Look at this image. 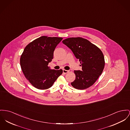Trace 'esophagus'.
<instances>
[{
  "label": "esophagus",
  "instance_id": "34e87169",
  "mask_svg": "<svg viewBox=\"0 0 130 130\" xmlns=\"http://www.w3.org/2000/svg\"><path fill=\"white\" fill-rule=\"evenodd\" d=\"M62 71H63V73H64V74H66V73H68V72H69V70H65V69H63Z\"/></svg>",
  "mask_w": 130,
  "mask_h": 130
}]
</instances>
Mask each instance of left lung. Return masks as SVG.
<instances>
[{"label":"left lung","instance_id":"8db88e82","mask_svg":"<svg viewBox=\"0 0 130 130\" xmlns=\"http://www.w3.org/2000/svg\"><path fill=\"white\" fill-rule=\"evenodd\" d=\"M62 43L68 46L79 59L81 70H74L75 80L71 83L74 88L83 90L93 85L101 75L105 62L101 50L89 40L81 37H72L63 40Z\"/></svg>","mask_w":130,"mask_h":130}]
</instances>
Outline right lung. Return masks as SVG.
<instances>
[{
    "label": "right lung",
    "mask_w": 130,
    "mask_h": 130,
    "mask_svg": "<svg viewBox=\"0 0 130 130\" xmlns=\"http://www.w3.org/2000/svg\"><path fill=\"white\" fill-rule=\"evenodd\" d=\"M62 39L43 36L28 44L24 50L20 59L21 67L26 79L36 88L45 90L51 87L62 74V69H51L48 66Z\"/></svg>",
    "instance_id": "1"
}]
</instances>
